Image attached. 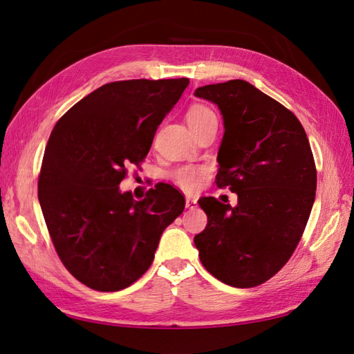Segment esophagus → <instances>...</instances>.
I'll list each match as a JSON object with an SVG mask.
<instances>
[{"label":"esophagus","instance_id":"1","mask_svg":"<svg viewBox=\"0 0 354 354\" xmlns=\"http://www.w3.org/2000/svg\"><path fill=\"white\" fill-rule=\"evenodd\" d=\"M196 205H198L196 199H193V198H190V196L185 198V207H187V208H194Z\"/></svg>","mask_w":354,"mask_h":354}]
</instances>
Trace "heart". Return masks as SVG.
Returning <instances> with one entry per match:
<instances>
[{
	"label": "heart",
	"instance_id": "obj_1",
	"mask_svg": "<svg viewBox=\"0 0 354 354\" xmlns=\"http://www.w3.org/2000/svg\"><path fill=\"white\" fill-rule=\"evenodd\" d=\"M213 115V112L207 109L205 106H193L189 114H187V123L192 124V123H196L199 120L205 118ZM205 175V170L204 169H196V167H181L175 171V178L176 184L181 187V189L187 190V192H192L198 187L201 178Z\"/></svg>",
	"mask_w": 354,
	"mask_h": 354
}]
</instances>
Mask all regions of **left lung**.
<instances>
[{"instance_id": "1", "label": "left lung", "mask_w": 354, "mask_h": 354, "mask_svg": "<svg viewBox=\"0 0 354 354\" xmlns=\"http://www.w3.org/2000/svg\"><path fill=\"white\" fill-rule=\"evenodd\" d=\"M223 118L216 184L237 205L201 198L208 223L194 236L202 265L232 288H254L280 270L303 236L317 169L299 120L246 80L198 88Z\"/></svg>"}]
</instances>
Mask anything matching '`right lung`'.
<instances>
[{"label": "right lung", "mask_w": 354, "mask_h": 354, "mask_svg": "<svg viewBox=\"0 0 354 354\" xmlns=\"http://www.w3.org/2000/svg\"><path fill=\"white\" fill-rule=\"evenodd\" d=\"M189 79L112 82L56 123L45 147L37 198L65 268L88 288L122 290L153 261L162 231L184 212L170 184L145 199L120 190L129 164L149 153L155 132Z\"/></svg>", "instance_id": "obj_1"}]
</instances>
